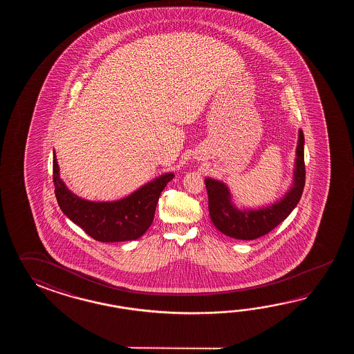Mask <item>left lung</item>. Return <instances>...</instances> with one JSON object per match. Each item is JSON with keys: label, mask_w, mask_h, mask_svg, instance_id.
Instances as JSON below:
<instances>
[{"label": "left lung", "mask_w": 354, "mask_h": 354, "mask_svg": "<svg viewBox=\"0 0 354 354\" xmlns=\"http://www.w3.org/2000/svg\"><path fill=\"white\" fill-rule=\"evenodd\" d=\"M305 138L299 130V143L296 148L294 182L277 203L262 209H238L232 201V194L225 183L214 178H205L209 196V214L211 221L223 234L239 241H253L270 233L292 212L300 201L305 186V160H304Z\"/></svg>", "instance_id": "obj_1"}]
</instances>
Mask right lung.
Masks as SVG:
<instances>
[{
	"instance_id": "1",
	"label": "right lung",
	"mask_w": 354,
	"mask_h": 354,
	"mask_svg": "<svg viewBox=\"0 0 354 354\" xmlns=\"http://www.w3.org/2000/svg\"><path fill=\"white\" fill-rule=\"evenodd\" d=\"M174 174L159 176L131 195L113 203L87 201L71 192L60 180L53 154V182L60 210L95 241L104 243L136 241L151 225L160 192L174 180Z\"/></svg>"
}]
</instances>
